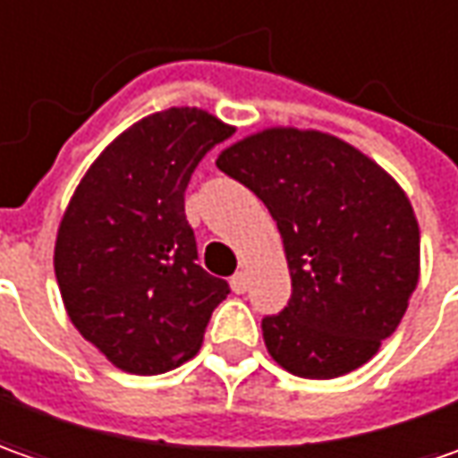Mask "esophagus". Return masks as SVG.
Here are the masks:
<instances>
[{"instance_id": "34e87169", "label": "esophagus", "mask_w": 458, "mask_h": 458, "mask_svg": "<svg viewBox=\"0 0 458 458\" xmlns=\"http://www.w3.org/2000/svg\"><path fill=\"white\" fill-rule=\"evenodd\" d=\"M230 289H233L235 293L248 292V274H245V271H238V274H233V278H230Z\"/></svg>"}]
</instances>
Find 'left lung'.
Masks as SVG:
<instances>
[{
	"label": "left lung",
	"instance_id": "1",
	"mask_svg": "<svg viewBox=\"0 0 458 458\" xmlns=\"http://www.w3.org/2000/svg\"><path fill=\"white\" fill-rule=\"evenodd\" d=\"M276 220L292 274L289 307L263 319L284 370L332 380L390 337L420 274V233L401 184L337 136L274 126L217 162Z\"/></svg>",
	"mask_w": 458,
	"mask_h": 458
}]
</instances>
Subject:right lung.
Wrapping results in <instances>:
<instances>
[{
	"label": "right lung",
	"instance_id": "right-lung-1",
	"mask_svg": "<svg viewBox=\"0 0 458 458\" xmlns=\"http://www.w3.org/2000/svg\"><path fill=\"white\" fill-rule=\"evenodd\" d=\"M233 134L202 108L136 121L90 165L60 220L55 278L75 329L131 375L198 355L230 293L198 266L184 190L199 159Z\"/></svg>",
	"mask_w": 458,
	"mask_h": 458
}]
</instances>
